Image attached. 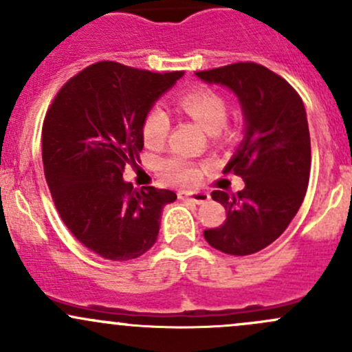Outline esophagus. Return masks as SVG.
Returning <instances> with one entry per match:
<instances>
[{"label": "esophagus", "mask_w": 352, "mask_h": 352, "mask_svg": "<svg viewBox=\"0 0 352 352\" xmlns=\"http://www.w3.org/2000/svg\"><path fill=\"white\" fill-rule=\"evenodd\" d=\"M179 199H183V201H191L195 203V205H203V203H206L208 199H210V195L203 191L179 192Z\"/></svg>", "instance_id": "obj_1"}]
</instances>
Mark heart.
<instances>
[{
    "label": "heart",
    "instance_id": "heart-1",
    "mask_svg": "<svg viewBox=\"0 0 352 352\" xmlns=\"http://www.w3.org/2000/svg\"><path fill=\"white\" fill-rule=\"evenodd\" d=\"M177 109L192 117L206 131L218 132L226 129V112L228 104L223 94L211 87L199 85L181 94L177 99ZM171 132V119L161 107L149 109L142 122V139L149 149H161L168 142ZM160 173L169 183L192 184L203 175V168L183 156L166 157L160 162Z\"/></svg>",
    "mask_w": 352,
    "mask_h": 352
}]
</instances>
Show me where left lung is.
I'll return each mask as SVG.
<instances>
[{"label": "left lung", "mask_w": 352, "mask_h": 352, "mask_svg": "<svg viewBox=\"0 0 352 352\" xmlns=\"http://www.w3.org/2000/svg\"><path fill=\"white\" fill-rule=\"evenodd\" d=\"M201 80L232 89L243 107L247 132L223 173L245 181L236 195L213 191L226 210L205 240L228 255L245 256L268 247L285 232L304 201L311 175V135L304 102L292 85L253 62L196 72Z\"/></svg>", "instance_id": "8db88e82"}]
</instances>
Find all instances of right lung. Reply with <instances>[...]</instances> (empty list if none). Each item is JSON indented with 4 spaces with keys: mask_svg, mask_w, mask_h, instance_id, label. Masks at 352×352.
Instances as JSON below:
<instances>
[{
    "mask_svg": "<svg viewBox=\"0 0 352 352\" xmlns=\"http://www.w3.org/2000/svg\"><path fill=\"white\" fill-rule=\"evenodd\" d=\"M184 72L97 62L65 82L41 129L47 184L60 218L102 258L132 260L156 243L162 206L176 192L122 179L144 147L142 122Z\"/></svg>",
    "mask_w": 352,
    "mask_h": 352,
    "instance_id": "right-lung-1",
    "label": "right lung"
}]
</instances>
